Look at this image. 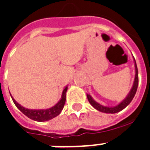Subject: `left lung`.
<instances>
[{
  "instance_id": "1",
  "label": "left lung",
  "mask_w": 150,
  "mask_h": 150,
  "mask_svg": "<svg viewBox=\"0 0 150 150\" xmlns=\"http://www.w3.org/2000/svg\"><path fill=\"white\" fill-rule=\"evenodd\" d=\"M135 81H134V84H133L132 89H131L130 93H128V95L127 96L125 100L122 101V102L118 104L117 106H116L115 107H104V106H102V105L99 104L98 103H96V101H94L93 100L91 96L89 95H87V98L89 102L90 103V104L93 106V107L96 109L97 110L100 112H103V113H107V114H115V113H117V112L121 111L123 109H125L127 106H128L129 103H131V101L132 100V99L134 98L135 93H136V91H137L138 85H139V75H138V68L137 65H136V62H135Z\"/></svg>"
}]
</instances>
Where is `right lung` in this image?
I'll return each mask as SVG.
<instances>
[{
	"label": "right lung",
	"mask_w": 150,
	"mask_h": 150,
	"mask_svg": "<svg viewBox=\"0 0 150 150\" xmlns=\"http://www.w3.org/2000/svg\"><path fill=\"white\" fill-rule=\"evenodd\" d=\"M68 87H65L64 89L63 90L62 93V96H61V100L57 103L55 106H54L51 108L47 110H29L24 108L22 107L21 105L18 104L14 99L12 98L13 102L15 104V106L23 113V114L27 116L29 118L34 120V121H49L50 119L54 118L55 117L60 114L61 111L63 110L64 106L65 104V100H66V92H67Z\"/></svg>",
	"instance_id": "add662e5"
}]
</instances>
